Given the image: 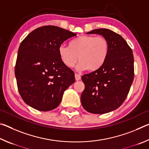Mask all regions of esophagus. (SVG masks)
Instances as JSON below:
<instances>
[{
    "label": "esophagus",
    "instance_id": "34e87169",
    "mask_svg": "<svg viewBox=\"0 0 149 149\" xmlns=\"http://www.w3.org/2000/svg\"><path fill=\"white\" fill-rule=\"evenodd\" d=\"M75 80H76V81H79V80L81 79V75L75 73Z\"/></svg>",
    "mask_w": 149,
    "mask_h": 149
}]
</instances>
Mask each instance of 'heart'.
Segmentation results:
<instances>
[{
  "instance_id": "obj_1",
  "label": "heart",
  "mask_w": 149,
  "mask_h": 149,
  "mask_svg": "<svg viewBox=\"0 0 149 149\" xmlns=\"http://www.w3.org/2000/svg\"><path fill=\"white\" fill-rule=\"evenodd\" d=\"M109 49V42L104 37L81 35L70 41L69 47L60 45L58 54L65 66H74L79 59L77 70L93 72L104 64Z\"/></svg>"
}]
</instances>
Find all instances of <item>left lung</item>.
I'll list each match as a JSON object with an SVG mask.
<instances>
[{
	"label": "left lung",
	"mask_w": 149,
	"mask_h": 149,
	"mask_svg": "<svg viewBox=\"0 0 149 149\" xmlns=\"http://www.w3.org/2000/svg\"><path fill=\"white\" fill-rule=\"evenodd\" d=\"M87 34L101 35L109 42L104 64L81 77L85 89L83 107L93 114H105L119 108L129 93L134 77L132 50L120 35L108 29H96Z\"/></svg>",
	"instance_id": "1"
}]
</instances>
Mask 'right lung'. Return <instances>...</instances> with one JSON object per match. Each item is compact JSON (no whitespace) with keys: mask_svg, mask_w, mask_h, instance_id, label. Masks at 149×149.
I'll list each match as a JSON object with an SVG mask.
<instances>
[{"mask_svg":"<svg viewBox=\"0 0 149 149\" xmlns=\"http://www.w3.org/2000/svg\"><path fill=\"white\" fill-rule=\"evenodd\" d=\"M74 33L54 26L40 27L19 45L15 65L17 89L27 105L39 111L56 108L75 82L74 72L60 58L58 47Z\"/></svg>","mask_w":149,"mask_h":149,"instance_id":"obj_1","label":"right lung"}]
</instances>
